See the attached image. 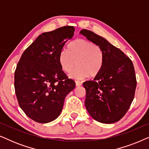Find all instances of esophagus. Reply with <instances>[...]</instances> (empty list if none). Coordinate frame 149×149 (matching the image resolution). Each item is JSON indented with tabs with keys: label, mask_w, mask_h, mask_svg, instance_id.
Segmentation results:
<instances>
[{
	"label": "esophagus",
	"mask_w": 149,
	"mask_h": 149,
	"mask_svg": "<svg viewBox=\"0 0 149 149\" xmlns=\"http://www.w3.org/2000/svg\"><path fill=\"white\" fill-rule=\"evenodd\" d=\"M75 83H76V86L79 87V86H81V85H82V81H75Z\"/></svg>",
	"instance_id": "34e87169"
}]
</instances>
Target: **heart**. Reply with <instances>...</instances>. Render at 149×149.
Instances as JSON below:
<instances>
[{
	"label": "heart",
	"mask_w": 149,
	"mask_h": 149,
	"mask_svg": "<svg viewBox=\"0 0 149 149\" xmlns=\"http://www.w3.org/2000/svg\"><path fill=\"white\" fill-rule=\"evenodd\" d=\"M78 68L70 74L73 79H80L95 77L99 74L104 62L103 51L98 45L85 39H76L71 42L68 50L62 52L59 63L63 71L70 73L77 66Z\"/></svg>",
	"instance_id": "heart-1"
}]
</instances>
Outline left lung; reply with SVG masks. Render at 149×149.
Listing matches in <instances>:
<instances>
[{"instance_id": "1", "label": "left lung", "mask_w": 149, "mask_h": 149, "mask_svg": "<svg viewBox=\"0 0 149 149\" xmlns=\"http://www.w3.org/2000/svg\"><path fill=\"white\" fill-rule=\"evenodd\" d=\"M81 34L103 51L104 62L93 81L83 83L85 107L91 117L102 123H113L124 117L133 101L137 81L132 60L124 53L94 32Z\"/></svg>"}]
</instances>
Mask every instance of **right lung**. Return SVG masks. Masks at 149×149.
Wrapping results in <instances>:
<instances>
[{"mask_svg":"<svg viewBox=\"0 0 149 149\" xmlns=\"http://www.w3.org/2000/svg\"><path fill=\"white\" fill-rule=\"evenodd\" d=\"M73 26L44 32L24 51L14 75L18 104L24 113L40 123L54 121L62 111L65 97L75 82L61 68L59 58Z\"/></svg>","mask_w":149,"mask_h":149,"instance_id":"1","label":"right lung"}]
</instances>
